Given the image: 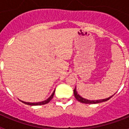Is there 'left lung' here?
Returning a JSON list of instances; mask_svg holds the SVG:
<instances>
[{"label": "left lung", "mask_w": 129, "mask_h": 129, "mask_svg": "<svg viewBox=\"0 0 129 129\" xmlns=\"http://www.w3.org/2000/svg\"><path fill=\"white\" fill-rule=\"evenodd\" d=\"M74 96L76 98V100L77 101H79V102L81 103H86V104H95V103H101V102H104V101H108L109 100H110L111 98L113 96V95H112L111 97H109L107 99H104V100H86L85 98H83L82 97H81L80 95H79L77 94V91H76V87L75 88V89L74 90Z\"/></svg>", "instance_id": "8db88e82"}]
</instances>
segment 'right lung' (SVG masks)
Wrapping results in <instances>:
<instances>
[{
	"mask_svg": "<svg viewBox=\"0 0 129 129\" xmlns=\"http://www.w3.org/2000/svg\"><path fill=\"white\" fill-rule=\"evenodd\" d=\"M54 93H55V90L53 91V94L51 95V96L48 99H47L46 100H45V101H42V102H39V103H28V102H25V101H21V100H20V101H22V103H24V104L26 105H31V106H34V105H45V104H47V103H48L50 101L52 100V99L53 98V95H54Z\"/></svg>",
	"mask_w": 129,
	"mask_h": 129,
	"instance_id": "add662e5",
	"label": "right lung"
}]
</instances>
